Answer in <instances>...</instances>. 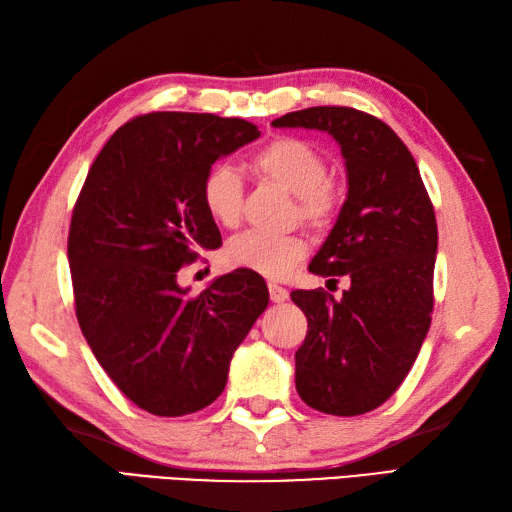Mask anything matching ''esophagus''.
<instances>
[{
    "label": "esophagus",
    "instance_id": "1",
    "mask_svg": "<svg viewBox=\"0 0 512 512\" xmlns=\"http://www.w3.org/2000/svg\"><path fill=\"white\" fill-rule=\"evenodd\" d=\"M268 292H270V301H275V303H284L288 299V290L284 286L268 284Z\"/></svg>",
    "mask_w": 512,
    "mask_h": 512
}]
</instances>
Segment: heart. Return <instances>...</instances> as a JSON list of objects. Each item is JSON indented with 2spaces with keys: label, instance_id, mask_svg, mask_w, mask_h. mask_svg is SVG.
Wrapping results in <instances>:
<instances>
[{
  "label": "heart",
  "instance_id": "obj_1",
  "mask_svg": "<svg viewBox=\"0 0 512 512\" xmlns=\"http://www.w3.org/2000/svg\"><path fill=\"white\" fill-rule=\"evenodd\" d=\"M250 167L264 182L295 195L292 222L306 224L310 231L323 233L339 215V189L330 180V165L317 147L295 136H275L250 156ZM200 198L215 224L235 228L242 220L244 182L239 173L224 165H213L204 173ZM306 255V239L297 233L264 235L257 231L239 233L228 239L224 259L228 266L253 270L264 277L281 279Z\"/></svg>",
  "mask_w": 512,
  "mask_h": 512
}]
</instances>
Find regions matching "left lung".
<instances>
[{"label": "left lung", "instance_id": "8db88e82", "mask_svg": "<svg viewBox=\"0 0 512 512\" xmlns=\"http://www.w3.org/2000/svg\"><path fill=\"white\" fill-rule=\"evenodd\" d=\"M273 125L321 129L343 151L347 200L308 270L352 286L339 301L323 288L290 292L308 319L295 380L308 407L361 416L402 385L429 332L436 213L411 151L380 118L321 105Z\"/></svg>", "mask_w": 512, "mask_h": 512}]
</instances>
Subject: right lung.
<instances>
[{
  "label": "right lung",
  "mask_w": 512,
  "mask_h": 512,
  "mask_svg": "<svg viewBox=\"0 0 512 512\" xmlns=\"http://www.w3.org/2000/svg\"><path fill=\"white\" fill-rule=\"evenodd\" d=\"M257 136L242 118L136 116L107 140L76 198L68 233L76 319L114 385L154 416L209 407L268 306L266 284L248 270L195 297L178 286L198 248L222 244L200 198L204 173Z\"/></svg>",
  "instance_id": "1"
}]
</instances>
